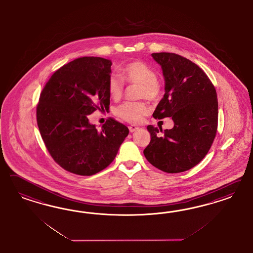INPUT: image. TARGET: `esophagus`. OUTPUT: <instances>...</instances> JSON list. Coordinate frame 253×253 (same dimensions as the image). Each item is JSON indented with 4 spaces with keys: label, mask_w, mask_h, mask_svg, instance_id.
<instances>
[{
    "label": "esophagus",
    "mask_w": 253,
    "mask_h": 253,
    "mask_svg": "<svg viewBox=\"0 0 253 253\" xmlns=\"http://www.w3.org/2000/svg\"><path fill=\"white\" fill-rule=\"evenodd\" d=\"M139 128H138L136 125H130L129 126V130H130V132H133V131H135V130H137Z\"/></svg>",
    "instance_id": "obj_1"
}]
</instances>
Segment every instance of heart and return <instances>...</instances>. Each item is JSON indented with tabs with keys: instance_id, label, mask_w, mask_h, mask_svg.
<instances>
[{
	"instance_id": "1",
	"label": "heart",
	"mask_w": 253,
	"mask_h": 253,
	"mask_svg": "<svg viewBox=\"0 0 253 253\" xmlns=\"http://www.w3.org/2000/svg\"><path fill=\"white\" fill-rule=\"evenodd\" d=\"M122 77L129 84H135L141 86L139 96L147 99L157 100L160 96L161 89L158 84L157 73L141 61L130 62L123 69ZM123 84L122 78L117 74H111L107 81L108 93L111 98L118 100L123 95ZM150 111V108L145 102H125L116 108L115 114L124 122L139 123Z\"/></svg>"
}]
</instances>
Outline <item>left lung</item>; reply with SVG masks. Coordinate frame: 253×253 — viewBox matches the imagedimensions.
<instances>
[{"label":"left lung","instance_id":"1","mask_svg":"<svg viewBox=\"0 0 253 253\" xmlns=\"http://www.w3.org/2000/svg\"><path fill=\"white\" fill-rule=\"evenodd\" d=\"M151 55L161 65L165 81V93L153 117H170L174 126L162 130L148 125L151 140L144 155L162 171L182 172L199 164L213 143L218 123L217 93L205 72L189 59L173 53Z\"/></svg>","mask_w":253,"mask_h":253}]
</instances>
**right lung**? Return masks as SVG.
<instances>
[{"label":"right lung","mask_w":253,"mask_h":253,"mask_svg":"<svg viewBox=\"0 0 253 253\" xmlns=\"http://www.w3.org/2000/svg\"><path fill=\"white\" fill-rule=\"evenodd\" d=\"M112 62L77 58L57 69L41 93L37 123L46 148L62 168L90 176L114 161L129 129L108 119L101 130L88 115L109 109L107 81Z\"/></svg>","instance_id":"right-lung-1"}]
</instances>
